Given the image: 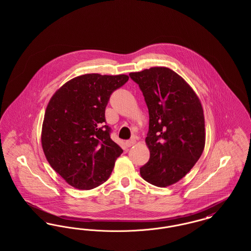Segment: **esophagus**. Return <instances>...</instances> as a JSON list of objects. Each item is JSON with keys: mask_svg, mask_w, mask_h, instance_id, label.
Returning a JSON list of instances; mask_svg holds the SVG:
<instances>
[{"mask_svg": "<svg viewBox=\"0 0 251 251\" xmlns=\"http://www.w3.org/2000/svg\"><path fill=\"white\" fill-rule=\"evenodd\" d=\"M134 144H135V139H130V140L126 141V146H127L128 148H130V147H131V146L134 145Z\"/></svg>", "mask_w": 251, "mask_h": 251, "instance_id": "1", "label": "esophagus"}]
</instances>
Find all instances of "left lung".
I'll return each instance as SVG.
<instances>
[{
    "instance_id": "obj_1",
    "label": "left lung",
    "mask_w": 251,
    "mask_h": 251,
    "mask_svg": "<svg viewBox=\"0 0 251 251\" xmlns=\"http://www.w3.org/2000/svg\"><path fill=\"white\" fill-rule=\"evenodd\" d=\"M143 93L150 122V160L140 167L146 181L167 187L183 178L202 154L205 124L201 103L176 72L151 68L129 74Z\"/></svg>"
}]
</instances>
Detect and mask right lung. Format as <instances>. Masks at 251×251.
Returning a JSON list of instances; mask_svg holds the SVG:
<instances>
[{"label":"right lung","instance_id":"right-lung-1","mask_svg":"<svg viewBox=\"0 0 251 251\" xmlns=\"http://www.w3.org/2000/svg\"><path fill=\"white\" fill-rule=\"evenodd\" d=\"M127 75L78 76L52 96L42 125L41 143L49 164L73 187L95 188L110 177L123 152L110 134L105 108Z\"/></svg>","mask_w":251,"mask_h":251}]
</instances>
